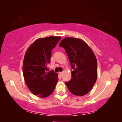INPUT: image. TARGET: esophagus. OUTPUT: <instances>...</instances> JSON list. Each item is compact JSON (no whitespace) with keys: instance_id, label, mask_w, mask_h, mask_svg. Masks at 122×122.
I'll use <instances>...</instances> for the list:
<instances>
[{"instance_id":"34e87169","label":"esophagus","mask_w":122,"mask_h":122,"mask_svg":"<svg viewBox=\"0 0 122 122\" xmlns=\"http://www.w3.org/2000/svg\"><path fill=\"white\" fill-rule=\"evenodd\" d=\"M59 75L61 76H62V75H63V72H59Z\"/></svg>"}]
</instances>
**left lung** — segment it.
<instances>
[{"label":"left lung","mask_w":122,"mask_h":122,"mask_svg":"<svg viewBox=\"0 0 122 122\" xmlns=\"http://www.w3.org/2000/svg\"><path fill=\"white\" fill-rule=\"evenodd\" d=\"M64 48L71 63V81L66 84L73 94L83 96L93 88L97 78V61L89 46L82 39L66 37L59 45Z\"/></svg>","instance_id":"1"}]
</instances>
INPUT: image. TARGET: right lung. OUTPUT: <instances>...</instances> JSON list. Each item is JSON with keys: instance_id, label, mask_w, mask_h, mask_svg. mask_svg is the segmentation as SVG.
I'll list each match as a JSON object with an SVG mask.
<instances>
[{"instance_id": "1", "label": "right lung", "mask_w": 122, "mask_h": 122, "mask_svg": "<svg viewBox=\"0 0 122 122\" xmlns=\"http://www.w3.org/2000/svg\"><path fill=\"white\" fill-rule=\"evenodd\" d=\"M61 38H39L30 46L25 54L23 64L25 81L31 93L39 97L50 96L58 81V74L53 71H48L47 64L51 63V51Z\"/></svg>"}]
</instances>
